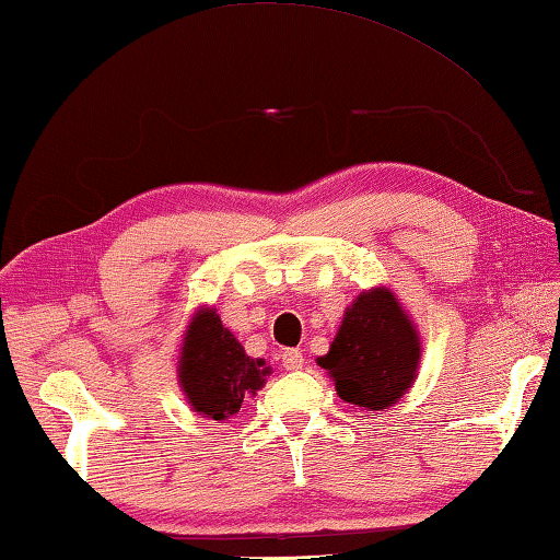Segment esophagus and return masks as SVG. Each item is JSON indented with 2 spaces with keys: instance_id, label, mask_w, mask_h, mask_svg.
Masks as SVG:
<instances>
[{
  "instance_id": "1",
  "label": "esophagus",
  "mask_w": 560,
  "mask_h": 560,
  "mask_svg": "<svg viewBox=\"0 0 560 560\" xmlns=\"http://www.w3.org/2000/svg\"><path fill=\"white\" fill-rule=\"evenodd\" d=\"M281 364L291 372L296 370H303V364H306V360H303V352L301 350H287L281 354Z\"/></svg>"
}]
</instances>
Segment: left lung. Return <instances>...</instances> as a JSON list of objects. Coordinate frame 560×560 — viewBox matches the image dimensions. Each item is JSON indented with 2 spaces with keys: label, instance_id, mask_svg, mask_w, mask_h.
Listing matches in <instances>:
<instances>
[{
  "label": "left lung",
  "instance_id": "8db88e82",
  "mask_svg": "<svg viewBox=\"0 0 560 560\" xmlns=\"http://www.w3.org/2000/svg\"><path fill=\"white\" fill-rule=\"evenodd\" d=\"M421 360L419 330L386 287L362 291L318 358L342 401L384 411L409 392Z\"/></svg>",
  "mask_w": 560,
  "mask_h": 560
}]
</instances>
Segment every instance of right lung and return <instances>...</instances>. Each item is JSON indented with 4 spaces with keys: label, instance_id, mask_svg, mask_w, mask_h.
Masks as SVG:
<instances>
[{
    "label": "right lung",
    "instance_id": "add662e5",
    "mask_svg": "<svg viewBox=\"0 0 560 560\" xmlns=\"http://www.w3.org/2000/svg\"><path fill=\"white\" fill-rule=\"evenodd\" d=\"M269 372L267 362L249 358L215 308L196 311L178 360L180 392L192 411L212 421L230 419L247 394H257L267 384Z\"/></svg>",
    "mask_w": 560,
    "mask_h": 560
}]
</instances>
